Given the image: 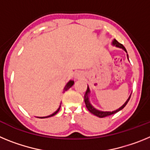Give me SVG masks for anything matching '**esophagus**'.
I'll use <instances>...</instances> for the list:
<instances>
[{
  "label": "esophagus",
  "mask_w": 150,
  "mask_h": 150,
  "mask_svg": "<svg viewBox=\"0 0 150 150\" xmlns=\"http://www.w3.org/2000/svg\"><path fill=\"white\" fill-rule=\"evenodd\" d=\"M83 76V74L81 71H76L75 74H74V77L76 79H81Z\"/></svg>",
  "instance_id": "34e87169"
}]
</instances>
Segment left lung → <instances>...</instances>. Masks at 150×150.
I'll return each instance as SVG.
<instances>
[{"instance_id":"1","label":"left lung","mask_w":150,"mask_h":150,"mask_svg":"<svg viewBox=\"0 0 150 150\" xmlns=\"http://www.w3.org/2000/svg\"><path fill=\"white\" fill-rule=\"evenodd\" d=\"M112 44L113 45V46H116V47H119V48H121L123 50H125V51L126 52H127V50L125 48L124 46H123L122 44H121V43H120L119 42H118L116 40H112ZM127 57H128V55L127 54ZM89 93H90V89L89 88H87V90L86 91V93H85V95H84V100H85V104H86V106L87 109H88V110L90 112H91L92 114L95 115L96 116H98V117H100V118H104V117H106V116H110V115H112V114H115L116 112H119L120 110H122L123 108H124L125 106H126V104H128V100H130V98H131V95L129 96V98H128V100L125 101V103L124 104H123L122 106L121 107H120L119 109H117L116 110H114V111H112V112H109V111H100V110H98L95 109V107H93V106L91 105V104H90V101H89V98H88V95H89Z\"/></svg>"}]
</instances>
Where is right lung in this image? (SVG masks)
Masks as SVG:
<instances>
[{"instance_id":"1","label":"right lung","mask_w":150,"mask_h":150,"mask_svg":"<svg viewBox=\"0 0 150 150\" xmlns=\"http://www.w3.org/2000/svg\"><path fill=\"white\" fill-rule=\"evenodd\" d=\"M74 80H70V81H69L68 83H67V85H66V86H65V87H64V91H67V90H68L69 88H71V87L72 86H73V85H74ZM60 107H61V105H60V107H59V109L55 111V112H53L52 114L50 115V116H44V117H38V118H41V119H44V118H48V117H50V116H54V115H55V114H56V113H57V112H59V110H60Z\"/></svg>"}]
</instances>
